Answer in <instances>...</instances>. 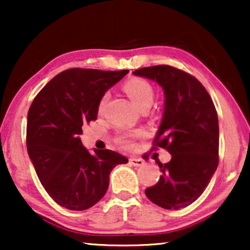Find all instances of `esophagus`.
Wrapping results in <instances>:
<instances>
[{"instance_id": "1", "label": "esophagus", "mask_w": 250, "mask_h": 250, "mask_svg": "<svg viewBox=\"0 0 250 250\" xmlns=\"http://www.w3.org/2000/svg\"><path fill=\"white\" fill-rule=\"evenodd\" d=\"M129 163H131L132 165L135 166V167H141V166L145 165V162H143V160L140 159V158H131V159H129Z\"/></svg>"}]
</instances>
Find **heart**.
Wrapping results in <instances>:
<instances>
[{"instance_id":"heart-1","label":"heart","mask_w":250,"mask_h":250,"mask_svg":"<svg viewBox=\"0 0 250 250\" xmlns=\"http://www.w3.org/2000/svg\"><path fill=\"white\" fill-rule=\"evenodd\" d=\"M124 91L128 94L131 100L138 105V107L143 110V109L149 108L152 104L153 99H155V91L153 87L150 85L148 82L141 78H132L126 82L124 84ZM108 100V94L104 93L102 95L100 101H99L98 110L102 111L104 108L105 102ZM140 133L133 132H124L117 135L116 142L121 145L124 148H131L133 146V140L138 138Z\"/></svg>"}]
</instances>
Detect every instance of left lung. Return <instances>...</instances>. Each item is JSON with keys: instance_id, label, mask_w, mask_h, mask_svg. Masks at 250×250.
I'll return each instance as SVG.
<instances>
[{"instance_id": "1", "label": "left lung", "mask_w": 250, "mask_h": 250, "mask_svg": "<svg viewBox=\"0 0 250 250\" xmlns=\"http://www.w3.org/2000/svg\"><path fill=\"white\" fill-rule=\"evenodd\" d=\"M156 81L165 92V110L152 150L172 155L157 162L162 176L146 196L165 209L189 206L201 196L218 165V118L214 102L192 75L159 64L133 73Z\"/></svg>"}]
</instances>
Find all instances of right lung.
Segmentation results:
<instances>
[{
    "label": "right lung",
    "instance_id": "obj_1",
    "mask_svg": "<svg viewBox=\"0 0 250 250\" xmlns=\"http://www.w3.org/2000/svg\"><path fill=\"white\" fill-rule=\"evenodd\" d=\"M127 73L71 68L54 76L30 104L27 151L44 189L60 206H94L107 192L112 168L128 162L108 149L92 155L80 139L83 124L97 119L102 95Z\"/></svg>",
    "mask_w": 250,
    "mask_h": 250
}]
</instances>
